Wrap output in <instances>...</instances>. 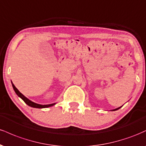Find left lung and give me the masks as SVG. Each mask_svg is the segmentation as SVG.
<instances>
[{
	"label": "left lung",
	"mask_w": 146,
	"mask_h": 146,
	"mask_svg": "<svg viewBox=\"0 0 146 146\" xmlns=\"http://www.w3.org/2000/svg\"><path fill=\"white\" fill-rule=\"evenodd\" d=\"M121 107H119V108H115V109H113V110H111V111H115V110H117L119 109V108H121Z\"/></svg>",
	"instance_id": "left-lung-1"
}]
</instances>
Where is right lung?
I'll use <instances>...</instances> for the list:
<instances>
[{
	"mask_svg": "<svg viewBox=\"0 0 146 146\" xmlns=\"http://www.w3.org/2000/svg\"><path fill=\"white\" fill-rule=\"evenodd\" d=\"M12 84V86H13V88H14L15 93H16V95H18L19 98H21L22 100L24 101L25 103L27 104L28 106H29L31 107H33V108H48V107H50V106H52L55 105L56 104V103L54 104H46V105H42V104H36L35 103V102H33L32 101H31V100H29V99L27 98L25 96V95H23L21 92L18 90L17 88H16V86H14V84L11 82Z\"/></svg>",
	"mask_w": 146,
	"mask_h": 146,
	"instance_id": "obj_1",
	"label": "right lung"
}]
</instances>
